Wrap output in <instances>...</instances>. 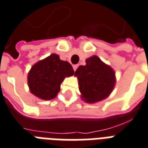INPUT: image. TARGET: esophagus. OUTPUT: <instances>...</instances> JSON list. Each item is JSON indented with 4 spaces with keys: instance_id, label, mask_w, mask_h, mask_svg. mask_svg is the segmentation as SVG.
Here are the masks:
<instances>
[{
    "instance_id": "1",
    "label": "esophagus",
    "mask_w": 148,
    "mask_h": 148,
    "mask_svg": "<svg viewBox=\"0 0 148 148\" xmlns=\"http://www.w3.org/2000/svg\"><path fill=\"white\" fill-rule=\"evenodd\" d=\"M77 66H78V65L77 64H76V65H73V69H74V71H75L77 70Z\"/></svg>"
}]
</instances>
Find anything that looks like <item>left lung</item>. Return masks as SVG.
Returning <instances> with one entry per match:
<instances>
[{"label":"left lung","instance_id":"1","mask_svg":"<svg viewBox=\"0 0 148 148\" xmlns=\"http://www.w3.org/2000/svg\"><path fill=\"white\" fill-rule=\"evenodd\" d=\"M74 75L78 78L82 100L88 103H95L106 99L116 84L113 69L97 56L88 58L86 65L79 66Z\"/></svg>","mask_w":148,"mask_h":148}]
</instances>
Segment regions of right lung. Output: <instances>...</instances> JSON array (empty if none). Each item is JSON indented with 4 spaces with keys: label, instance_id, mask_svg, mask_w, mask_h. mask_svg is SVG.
Instances as JSON below:
<instances>
[{
    "label": "right lung",
    "instance_id": "1",
    "mask_svg": "<svg viewBox=\"0 0 148 148\" xmlns=\"http://www.w3.org/2000/svg\"><path fill=\"white\" fill-rule=\"evenodd\" d=\"M74 73L68 62L61 60L57 54L53 53L32 66L28 74L29 90L39 99L51 100L60 92L64 78Z\"/></svg>",
    "mask_w": 148,
    "mask_h": 148
}]
</instances>
